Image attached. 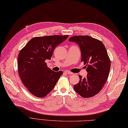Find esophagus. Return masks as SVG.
<instances>
[{
	"label": "esophagus",
	"mask_w": 128,
	"mask_h": 128,
	"mask_svg": "<svg viewBox=\"0 0 128 128\" xmlns=\"http://www.w3.org/2000/svg\"><path fill=\"white\" fill-rule=\"evenodd\" d=\"M64 72L66 74H68V75H72L73 73L70 72H69V71H65Z\"/></svg>",
	"instance_id": "esophagus-1"
}]
</instances>
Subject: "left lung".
<instances>
[{"label": "left lung", "instance_id": "1", "mask_svg": "<svg viewBox=\"0 0 128 128\" xmlns=\"http://www.w3.org/2000/svg\"><path fill=\"white\" fill-rule=\"evenodd\" d=\"M69 41L78 45L81 52V62L86 64V77L80 75V82L74 89L83 98H90L98 94L108 78L110 61L102 42L88 36H75Z\"/></svg>", "mask_w": 128, "mask_h": 128}]
</instances>
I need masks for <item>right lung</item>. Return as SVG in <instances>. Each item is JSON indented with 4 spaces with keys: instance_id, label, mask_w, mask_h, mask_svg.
I'll return each mask as SVG.
<instances>
[{
    "instance_id": "add662e5",
    "label": "right lung",
    "mask_w": 128,
    "mask_h": 128,
    "mask_svg": "<svg viewBox=\"0 0 128 128\" xmlns=\"http://www.w3.org/2000/svg\"><path fill=\"white\" fill-rule=\"evenodd\" d=\"M68 37L47 36L32 38L19 53L18 71L24 86L37 97L42 98L54 88L62 72H54L47 66L54 48Z\"/></svg>"
}]
</instances>
